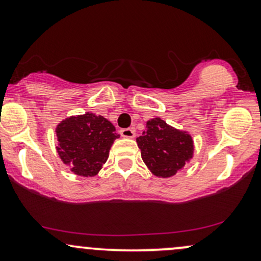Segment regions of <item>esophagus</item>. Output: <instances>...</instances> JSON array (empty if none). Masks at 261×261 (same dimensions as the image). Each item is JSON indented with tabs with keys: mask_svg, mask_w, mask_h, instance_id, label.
Segmentation results:
<instances>
[{
	"mask_svg": "<svg viewBox=\"0 0 261 261\" xmlns=\"http://www.w3.org/2000/svg\"><path fill=\"white\" fill-rule=\"evenodd\" d=\"M120 135L122 137H126V139H134L135 131L133 130V128H121Z\"/></svg>",
	"mask_w": 261,
	"mask_h": 261,
	"instance_id": "obj_1",
	"label": "esophagus"
}]
</instances>
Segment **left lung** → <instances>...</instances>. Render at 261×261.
<instances>
[{"instance_id": "1", "label": "left lung", "mask_w": 261, "mask_h": 261, "mask_svg": "<svg viewBox=\"0 0 261 261\" xmlns=\"http://www.w3.org/2000/svg\"><path fill=\"white\" fill-rule=\"evenodd\" d=\"M141 157L155 176L169 178L193 158L194 141L187 131L170 126L161 118L146 124V131L136 139Z\"/></svg>"}]
</instances>
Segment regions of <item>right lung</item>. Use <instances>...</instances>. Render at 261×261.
Returning a JSON list of instances; mask_svg holds the SVG:
<instances>
[{"label": "right lung", "mask_w": 261, "mask_h": 261, "mask_svg": "<svg viewBox=\"0 0 261 261\" xmlns=\"http://www.w3.org/2000/svg\"><path fill=\"white\" fill-rule=\"evenodd\" d=\"M58 153L71 172L94 176L109 157L110 147L120 135L109 120L93 113L66 118L56 127Z\"/></svg>", "instance_id": "right-lung-1"}]
</instances>
